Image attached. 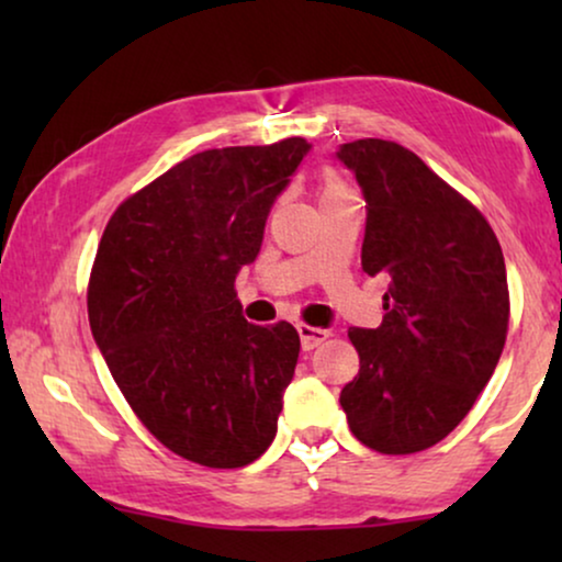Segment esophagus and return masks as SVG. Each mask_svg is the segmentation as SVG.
Listing matches in <instances>:
<instances>
[{
    "mask_svg": "<svg viewBox=\"0 0 562 562\" xmlns=\"http://www.w3.org/2000/svg\"><path fill=\"white\" fill-rule=\"evenodd\" d=\"M296 329H299V337H302V348L304 350H314V348H317V345H322L329 335H333V333H329V329L310 327V325H304V322H302V325H296Z\"/></svg>",
    "mask_w": 562,
    "mask_h": 562,
    "instance_id": "obj_1",
    "label": "esophagus"
}]
</instances>
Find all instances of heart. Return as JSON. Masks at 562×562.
Segmentation results:
<instances>
[{
	"label": "heart",
	"mask_w": 562,
	"mask_h": 562,
	"mask_svg": "<svg viewBox=\"0 0 562 562\" xmlns=\"http://www.w3.org/2000/svg\"><path fill=\"white\" fill-rule=\"evenodd\" d=\"M337 191H348V187H345V183H342L340 179H337V176H333V173L322 176V181H319V196L337 194Z\"/></svg>",
	"instance_id": "heart-1"
}]
</instances>
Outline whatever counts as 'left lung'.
Here are the masks:
<instances>
[{
  "label": "left lung",
  "mask_w": 562,
  "mask_h": 562,
  "mask_svg": "<svg viewBox=\"0 0 562 562\" xmlns=\"http://www.w3.org/2000/svg\"><path fill=\"white\" fill-rule=\"evenodd\" d=\"M337 158L366 196L360 263L389 281L381 327L348 333L360 371L340 404L360 442L409 456L463 422L502 358V245L488 220L404 145L363 137Z\"/></svg>",
  "instance_id": "left-lung-1"
}]
</instances>
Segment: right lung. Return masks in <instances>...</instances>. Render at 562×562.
Segmentation results:
<instances>
[{
  "mask_svg": "<svg viewBox=\"0 0 562 562\" xmlns=\"http://www.w3.org/2000/svg\"><path fill=\"white\" fill-rule=\"evenodd\" d=\"M306 150L286 137L196 153L127 196L99 240L91 335L135 417L191 463L243 468L276 437L299 333L245 319L235 276Z\"/></svg>",
  "mask_w": 562,
  "mask_h": 562,
  "instance_id": "1",
  "label": "right lung"
}]
</instances>
